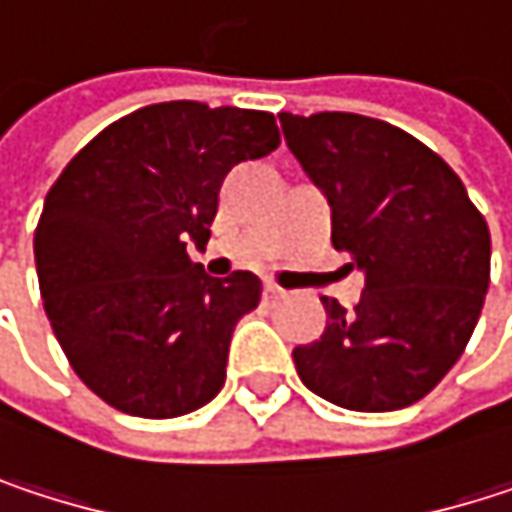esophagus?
I'll return each instance as SVG.
<instances>
[{"mask_svg":"<svg viewBox=\"0 0 512 512\" xmlns=\"http://www.w3.org/2000/svg\"><path fill=\"white\" fill-rule=\"evenodd\" d=\"M263 296H266V299H281V296H284V290H281L278 284L266 281V284H263Z\"/></svg>","mask_w":512,"mask_h":512,"instance_id":"esophagus-1","label":"esophagus"}]
</instances>
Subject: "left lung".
Segmentation results:
<instances>
[{
    "mask_svg": "<svg viewBox=\"0 0 512 512\" xmlns=\"http://www.w3.org/2000/svg\"><path fill=\"white\" fill-rule=\"evenodd\" d=\"M284 142L332 207V246L364 272L353 311L323 296L326 332L296 373L353 412H394L462 356L489 287V228L454 168L376 118L281 112Z\"/></svg>",
    "mask_w": 512,
    "mask_h": 512,
    "instance_id": "left-lung-1",
    "label": "left lung"
}]
</instances>
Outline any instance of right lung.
Returning a JSON list of instances; mask_svg holds the SVG:
<instances>
[{
	"mask_svg": "<svg viewBox=\"0 0 512 512\" xmlns=\"http://www.w3.org/2000/svg\"><path fill=\"white\" fill-rule=\"evenodd\" d=\"M278 142L269 112L171 100L109 124L52 183L35 231L44 308L76 376L118 412L177 418L222 391L260 278H213L186 246H207L228 171Z\"/></svg>",
	"mask_w": 512,
	"mask_h": 512,
	"instance_id": "add662e5",
	"label": "right lung"
}]
</instances>
